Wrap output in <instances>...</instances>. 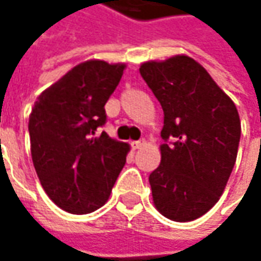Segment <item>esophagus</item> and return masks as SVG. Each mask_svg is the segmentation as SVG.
<instances>
[{
  "label": "esophagus",
  "mask_w": 261,
  "mask_h": 261,
  "mask_svg": "<svg viewBox=\"0 0 261 261\" xmlns=\"http://www.w3.org/2000/svg\"><path fill=\"white\" fill-rule=\"evenodd\" d=\"M145 145V141L144 139H141V141H135V142H132V149H141L142 146Z\"/></svg>",
  "instance_id": "34e87169"
}]
</instances>
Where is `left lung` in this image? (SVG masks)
<instances>
[{"mask_svg":"<svg viewBox=\"0 0 261 261\" xmlns=\"http://www.w3.org/2000/svg\"><path fill=\"white\" fill-rule=\"evenodd\" d=\"M139 72L164 112L161 163L149 174L154 205L171 221L197 219L219 200L236 164L238 110L190 56L144 62Z\"/></svg>","mask_w":261,"mask_h":261,"instance_id":"left-lung-1","label":"left lung"}]
</instances>
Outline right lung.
Returning <instances> with one entry per match:
<instances>
[{"mask_svg":"<svg viewBox=\"0 0 261 261\" xmlns=\"http://www.w3.org/2000/svg\"><path fill=\"white\" fill-rule=\"evenodd\" d=\"M125 64L91 59L68 71L37 97L29 119L30 151L40 185L69 214L105 205L126 163L129 145L106 132L105 105Z\"/></svg>","mask_w":261,"mask_h":261,"instance_id":"right-lung-1","label":"right lung"}]
</instances>
